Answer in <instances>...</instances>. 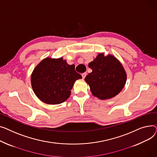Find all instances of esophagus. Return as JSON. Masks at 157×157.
Masks as SVG:
<instances>
[{"label": "esophagus", "instance_id": "1", "mask_svg": "<svg viewBox=\"0 0 157 157\" xmlns=\"http://www.w3.org/2000/svg\"><path fill=\"white\" fill-rule=\"evenodd\" d=\"M86 75H87V73H83L82 74V77L83 78H84L86 77Z\"/></svg>", "mask_w": 157, "mask_h": 157}]
</instances>
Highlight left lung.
Returning a JSON list of instances; mask_svg holds the SVG:
<instances>
[{
	"instance_id": "8db88e82",
	"label": "left lung",
	"mask_w": 157,
	"mask_h": 157,
	"mask_svg": "<svg viewBox=\"0 0 157 157\" xmlns=\"http://www.w3.org/2000/svg\"><path fill=\"white\" fill-rule=\"evenodd\" d=\"M93 71L86 77L92 94L100 99L117 95L124 88L127 75L120 61L112 55L100 53L89 64Z\"/></svg>"
}]
</instances>
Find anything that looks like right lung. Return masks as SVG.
Masks as SVG:
<instances>
[{"instance_id":"add662e5","label":"right lung","mask_w":157,"mask_h":157,"mask_svg":"<svg viewBox=\"0 0 157 157\" xmlns=\"http://www.w3.org/2000/svg\"><path fill=\"white\" fill-rule=\"evenodd\" d=\"M82 76L62 58L43 59L33 70L31 84L35 95L42 102L58 105L70 96L75 82Z\"/></svg>"}]
</instances>
